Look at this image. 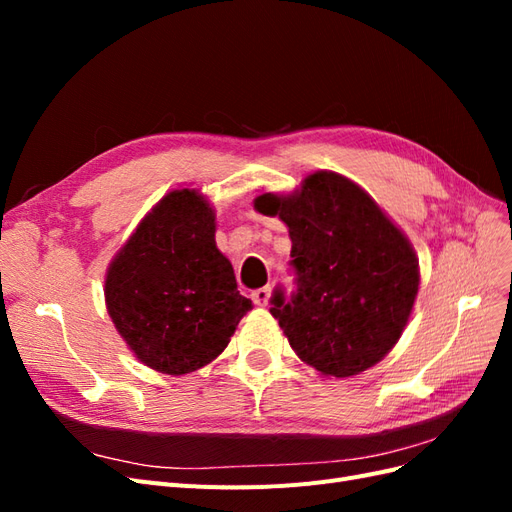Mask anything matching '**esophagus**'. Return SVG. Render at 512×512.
Masks as SVG:
<instances>
[{
    "mask_svg": "<svg viewBox=\"0 0 512 512\" xmlns=\"http://www.w3.org/2000/svg\"><path fill=\"white\" fill-rule=\"evenodd\" d=\"M269 297H271V288L265 286V288H258L252 292V301L260 307H265L269 303Z\"/></svg>",
    "mask_w": 512,
    "mask_h": 512,
    "instance_id": "34e87169",
    "label": "esophagus"
}]
</instances>
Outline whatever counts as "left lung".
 I'll use <instances>...</instances> for the list:
<instances>
[{
    "label": "left lung",
    "mask_w": 512,
    "mask_h": 512,
    "mask_svg": "<svg viewBox=\"0 0 512 512\" xmlns=\"http://www.w3.org/2000/svg\"><path fill=\"white\" fill-rule=\"evenodd\" d=\"M254 207L290 232L297 290L277 288L271 314L292 350L322 376L348 378L382 361L406 329L418 292L410 241L359 185L320 170L288 196Z\"/></svg>",
    "instance_id": "obj_1"
}]
</instances>
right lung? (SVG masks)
I'll return each mask as SVG.
<instances>
[{"label":"right lung","instance_id":"1","mask_svg":"<svg viewBox=\"0 0 512 512\" xmlns=\"http://www.w3.org/2000/svg\"><path fill=\"white\" fill-rule=\"evenodd\" d=\"M108 316L136 359L190 374L222 354L252 301L215 245V213L196 190L168 192L106 271Z\"/></svg>","mask_w":512,"mask_h":512}]
</instances>
